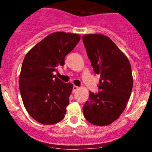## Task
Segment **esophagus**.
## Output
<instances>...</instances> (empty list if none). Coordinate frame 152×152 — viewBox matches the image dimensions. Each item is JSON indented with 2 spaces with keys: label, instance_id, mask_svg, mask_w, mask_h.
Here are the masks:
<instances>
[{
  "label": "esophagus",
  "instance_id": "esophagus-1",
  "mask_svg": "<svg viewBox=\"0 0 152 152\" xmlns=\"http://www.w3.org/2000/svg\"><path fill=\"white\" fill-rule=\"evenodd\" d=\"M79 89V87L76 86H74V87H73V92H76V91Z\"/></svg>",
  "mask_w": 152,
  "mask_h": 152
}]
</instances>
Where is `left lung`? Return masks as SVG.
I'll return each instance as SVG.
<instances>
[{
	"label": "left lung",
	"mask_w": 152,
	"mask_h": 152,
	"mask_svg": "<svg viewBox=\"0 0 152 152\" xmlns=\"http://www.w3.org/2000/svg\"><path fill=\"white\" fill-rule=\"evenodd\" d=\"M86 53L96 74L100 75L99 88L83 106V116L96 126L116 121L126 108L133 87L132 67L126 56L102 34L83 36Z\"/></svg>",
	"instance_id": "left-lung-1"
}]
</instances>
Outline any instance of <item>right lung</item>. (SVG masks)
Instances as JSON below:
<instances>
[{"mask_svg": "<svg viewBox=\"0 0 152 152\" xmlns=\"http://www.w3.org/2000/svg\"><path fill=\"white\" fill-rule=\"evenodd\" d=\"M81 39L80 35L55 32L26 53L23 61L19 88L29 115L42 124L51 125L65 117L72 83H64L53 72L64 65L66 56Z\"/></svg>", "mask_w": 152, "mask_h": 152, "instance_id": "right-lung-1", "label": "right lung"}]
</instances>
